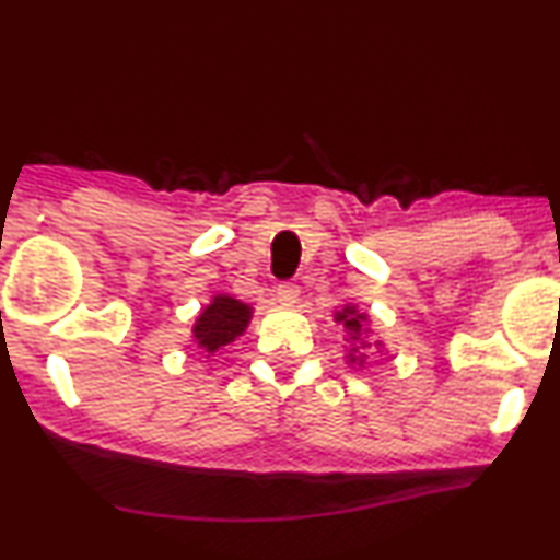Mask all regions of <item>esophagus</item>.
Segmentation results:
<instances>
[{
    "mask_svg": "<svg viewBox=\"0 0 560 560\" xmlns=\"http://www.w3.org/2000/svg\"><path fill=\"white\" fill-rule=\"evenodd\" d=\"M277 299H279L281 304H287V306L296 304L299 302V289L291 287V283H281V287L277 289Z\"/></svg>",
    "mask_w": 560,
    "mask_h": 560,
    "instance_id": "esophagus-1",
    "label": "esophagus"
}]
</instances>
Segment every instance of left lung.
Returning a JSON list of instances; mask_svg holds the SVG:
<instances>
[{
    "label": "left lung",
    "instance_id": "8db88e82",
    "mask_svg": "<svg viewBox=\"0 0 560 560\" xmlns=\"http://www.w3.org/2000/svg\"><path fill=\"white\" fill-rule=\"evenodd\" d=\"M335 322L345 329V342H348V360L350 368H362L368 360V348H375L377 352L385 350L383 340H370L373 329H370V314L358 310V304H345L340 312H335Z\"/></svg>",
    "mask_w": 560,
    "mask_h": 560
}]
</instances>
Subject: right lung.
Returning <instances> with one entry per match:
<instances>
[{
    "mask_svg": "<svg viewBox=\"0 0 560 560\" xmlns=\"http://www.w3.org/2000/svg\"><path fill=\"white\" fill-rule=\"evenodd\" d=\"M254 317V306L241 302L233 294H212L210 302L202 306L198 319L192 325V342L200 350L215 355L218 350H223L225 345L238 340L241 335H246Z\"/></svg>",
    "mask_w": 560,
    "mask_h": 560,
    "instance_id": "add662e5",
    "label": "right lung"
}]
</instances>
